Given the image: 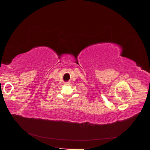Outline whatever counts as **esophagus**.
Wrapping results in <instances>:
<instances>
[{
    "mask_svg": "<svg viewBox=\"0 0 150 150\" xmlns=\"http://www.w3.org/2000/svg\"><path fill=\"white\" fill-rule=\"evenodd\" d=\"M64 85H65V86H70V82H64Z\"/></svg>",
    "mask_w": 150,
    "mask_h": 150,
    "instance_id": "34e87169",
    "label": "esophagus"
}]
</instances>
